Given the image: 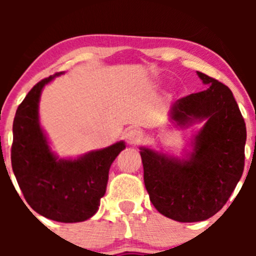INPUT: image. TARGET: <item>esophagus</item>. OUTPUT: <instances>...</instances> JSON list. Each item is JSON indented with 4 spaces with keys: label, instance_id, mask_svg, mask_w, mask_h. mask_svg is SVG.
I'll return each mask as SVG.
<instances>
[{
    "label": "esophagus",
    "instance_id": "obj_1",
    "mask_svg": "<svg viewBox=\"0 0 256 256\" xmlns=\"http://www.w3.org/2000/svg\"><path fill=\"white\" fill-rule=\"evenodd\" d=\"M141 138L142 136H141L140 131L136 130V128H131L125 134V138L128 144H138L141 141Z\"/></svg>",
    "mask_w": 256,
    "mask_h": 256
}]
</instances>
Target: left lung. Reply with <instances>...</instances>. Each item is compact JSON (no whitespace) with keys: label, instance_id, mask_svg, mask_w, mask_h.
<instances>
[{"label":"left lung","instance_id":"left-lung-1","mask_svg":"<svg viewBox=\"0 0 256 256\" xmlns=\"http://www.w3.org/2000/svg\"><path fill=\"white\" fill-rule=\"evenodd\" d=\"M207 85L171 105L168 118L186 128L202 124L182 156L140 147L144 187L154 208L182 223L202 222L218 213L244 171L246 128L226 85L206 74Z\"/></svg>","mask_w":256,"mask_h":256}]
</instances>
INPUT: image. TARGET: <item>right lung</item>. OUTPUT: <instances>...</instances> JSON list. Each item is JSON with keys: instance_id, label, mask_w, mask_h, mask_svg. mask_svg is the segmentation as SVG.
Wrapping results in <instances>:
<instances>
[{"instance_id": "right-lung-1", "label": "right lung", "mask_w": 256, "mask_h": 256, "mask_svg": "<svg viewBox=\"0 0 256 256\" xmlns=\"http://www.w3.org/2000/svg\"><path fill=\"white\" fill-rule=\"evenodd\" d=\"M32 88L18 106L14 121L12 170L30 208L60 223H78L98 212L106 192L110 166L125 150L124 141L78 157L62 158L52 150L40 120L43 89L56 76Z\"/></svg>"}]
</instances>
